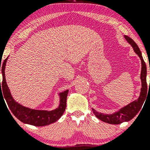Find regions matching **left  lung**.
I'll list each match as a JSON object with an SVG mask.
<instances>
[{"label":"left lung","instance_id":"8db88e82","mask_svg":"<svg viewBox=\"0 0 150 150\" xmlns=\"http://www.w3.org/2000/svg\"><path fill=\"white\" fill-rule=\"evenodd\" d=\"M125 39L129 44L131 45L134 51L137 54L141 60V64H142V70H141L140 79L141 82H142V87H141V92L140 94V97L137 100L132 101L131 103L121 108L119 111L112 113V114H105V113L97 112L96 110L92 108V111L94 114L95 115L97 118L99 120H102L105 123H109V124H120V123H123V122H127L130 120L135 117L140 108H142V104H143L144 100L146 99L147 94V67H146L145 62L144 61L143 58L142 56V53H141L138 46L136 44V43L133 40L128 36L124 35Z\"/></svg>","mask_w":150,"mask_h":150}]
</instances>
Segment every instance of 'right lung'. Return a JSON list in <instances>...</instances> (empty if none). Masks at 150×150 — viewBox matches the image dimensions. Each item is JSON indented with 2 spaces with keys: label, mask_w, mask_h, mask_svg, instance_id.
I'll use <instances>...</instances> for the list:
<instances>
[{
  "label": "right lung",
  "mask_w": 150,
  "mask_h": 150,
  "mask_svg": "<svg viewBox=\"0 0 150 150\" xmlns=\"http://www.w3.org/2000/svg\"><path fill=\"white\" fill-rule=\"evenodd\" d=\"M8 58V57L3 61L1 68L0 66V70H1L3 75L2 85H1L0 80V96L1 94H2L3 98L5 99L8 107L13 115L22 123L34 125V126H45V125L51 124L57 121L63 114L66 108L67 96H68L69 90L67 89L58 94L60 97L59 106L56 109L52 110V111L32 109V108L22 106L13 99L10 93V89L8 88V85H7L6 76H5V69H6Z\"/></svg>",
  "instance_id": "1"
}]
</instances>
